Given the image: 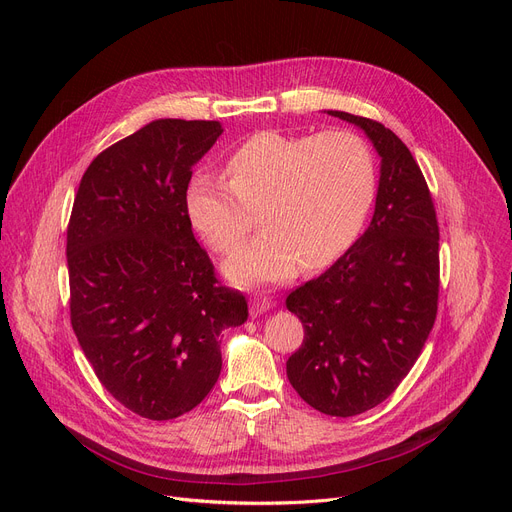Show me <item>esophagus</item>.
<instances>
[{"mask_svg":"<svg viewBox=\"0 0 512 512\" xmlns=\"http://www.w3.org/2000/svg\"><path fill=\"white\" fill-rule=\"evenodd\" d=\"M272 307V301L265 299V297H255L251 301V317H257V315H263L265 311H270Z\"/></svg>","mask_w":512,"mask_h":512,"instance_id":"obj_1","label":"esophagus"}]
</instances>
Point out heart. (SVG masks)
<instances>
[{
	"mask_svg": "<svg viewBox=\"0 0 512 512\" xmlns=\"http://www.w3.org/2000/svg\"><path fill=\"white\" fill-rule=\"evenodd\" d=\"M226 176L197 172L186 186L188 222L222 255L240 247L253 226H263L228 263L238 284L282 282L305 267H326L355 245L378 191L371 147L357 132L319 134L263 130L226 161Z\"/></svg>",
	"mask_w": 512,
	"mask_h": 512,
	"instance_id": "b5f03b06",
	"label": "heart"
}]
</instances>
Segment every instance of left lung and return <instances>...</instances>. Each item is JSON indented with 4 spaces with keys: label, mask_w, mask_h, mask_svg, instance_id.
Instances as JSON below:
<instances>
[{
    "label": "left lung",
    "mask_w": 512,
    "mask_h": 512,
    "mask_svg": "<svg viewBox=\"0 0 512 512\" xmlns=\"http://www.w3.org/2000/svg\"><path fill=\"white\" fill-rule=\"evenodd\" d=\"M359 126L382 157L369 228L330 270L286 297L305 340L286 361L299 396L332 417L384 402L421 355L440 292V230L415 157L384 124L330 110Z\"/></svg>",
    "instance_id": "1"
}]
</instances>
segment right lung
Segmentation results:
<instances>
[{
	"mask_svg": "<svg viewBox=\"0 0 512 512\" xmlns=\"http://www.w3.org/2000/svg\"><path fill=\"white\" fill-rule=\"evenodd\" d=\"M222 132L213 120H153L91 161L72 205V330L103 388L151 421L199 405L220 378L222 330L249 317L242 292L218 284L184 205Z\"/></svg>",
	"mask_w": 512,
	"mask_h": 512,
	"instance_id": "1",
	"label": "right lung"
}]
</instances>
